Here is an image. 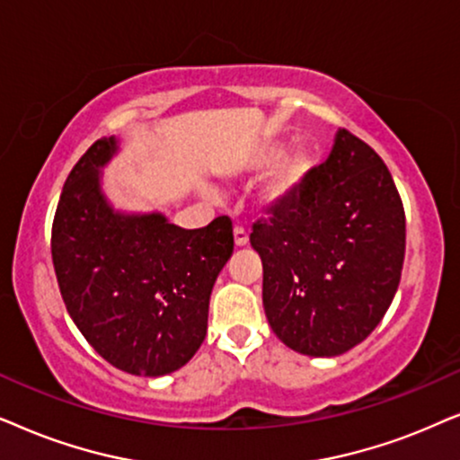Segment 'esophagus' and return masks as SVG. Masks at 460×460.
<instances>
[{
  "label": "esophagus",
  "mask_w": 460,
  "mask_h": 460,
  "mask_svg": "<svg viewBox=\"0 0 460 460\" xmlns=\"http://www.w3.org/2000/svg\"><path fill=\"white\" fill-rule=\"evenodd\" d=\"M234 240H235V246H246V243H248V231L243 229V226L237 225L234 229Z\"/></svg>",
  "instance_id": "obj_1"
}]
</instances>
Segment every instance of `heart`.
<instances>
[{
	"label": "heart",
	"mask_w": 460,
	"mask_h": 460,
	"mask_svg": "<svg viewBox=\"0 0 460 460\" xmlns=\"http://www.w3.org/2000/svg\"><path fill=\"white\" fill-rule=\"evenodd\" d=\"M284 152L286 145L275 140V143L259 146L243 164V170L252 174L273 166L259 189V201L262 208H278L290 201L305 187L311 170H314V157L305 149H294L286 156Z\"/></svg>",
	"instance_id": "1"
}]
</instances>
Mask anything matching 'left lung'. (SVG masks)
Segmentation results:
<instances>
[{
  "label": "left lung",
  "mask_w": 460,
  "mask_h": 460,
  "mask_svg": "<svg viewBox=\"0 0 460 460\" xmlns=\"http://www.w3.org/2000/svg\"><path fill=\"white\" fill-rule=\"evenodd\" d=\"M252 225L262 307L286 347L314 358L353 349L394 301L406 217L378 153L341 128L332 151L290 201Z\"/></svg>",
  "instance_id": "8db88e82"
}]
</instances>
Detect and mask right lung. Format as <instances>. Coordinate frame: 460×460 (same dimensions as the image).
Masks as SVG:
<instances>
[{"label": "right lung", "instance_id": "right-lung-1", "mask_svg": "<svg viewBox=\"0 0 460 460\" xmlns=\"http://www.w3.org/2000/svg\"><path fill=\"white\" fill-rule=\"evenodd\" d=\"M113 137L79 157L52 223V262L65 307L84 339L115 368L164 376L193 358L208 330V305L234 254L229 217L182 229L159 212L113 210L101 168Z\"/></svg>", "mask_w": 460, "mask_h": 460}]
</instances>
